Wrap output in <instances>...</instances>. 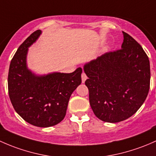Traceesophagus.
Here are the masks:
<instances>
[{"label":"esophagus","instance_id":"1","mask_svg":"<svg viewBox=\"0 0 156 156\" xmlns=\"http://www.w3.org/2000/svg\"><path fill=\"white\" fill-rule=\"evenodd\" d=\"M82 83H84L85 81H86V80H87V76L86 75V73H82Z\"/></svg>","mask_w":156,"mask_h":156}]
</instances>
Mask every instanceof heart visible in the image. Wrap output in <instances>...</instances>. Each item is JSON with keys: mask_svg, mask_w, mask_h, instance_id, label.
Returning a JSON list of instances; mask_svg holds the SVG:
<instances>
[{"mask_svg": "<svg viewBox=\"0 0 156 156\" xmlns=\"http://www.w3.org/2000/svg\"><path fill=\"white\" fill-rule=\"evenodd\" d=\"M110 46H109V45H107V46H105V47H104V50H105V51L108 50V49H110Z\"/></svg>", "mask_w": 156, "mask_h": 156, "instance_id": "heart-1", "label": "heart"}]
</instances>
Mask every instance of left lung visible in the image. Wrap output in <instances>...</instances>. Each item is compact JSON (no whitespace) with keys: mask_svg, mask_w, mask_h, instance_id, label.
I'll list each match as a JSON object with an SVG mask.
<instances>
[{"mask_svg":"<svg viewBox=\"0 0 156 156\" xmlns=\"http://www.w3.org/2000/svg\"><path fill=\"white\" fill-rule=\"evenodd\" d=\"M121 49L85 64L89 103L94 115L115 123L134 115L145 101L150 84V60L142 46L122 31Z\"/></svg>","mask_w":156,"mask_h":156,"instance_id":"left-lung-1","label":"left lung"}]
</instances>
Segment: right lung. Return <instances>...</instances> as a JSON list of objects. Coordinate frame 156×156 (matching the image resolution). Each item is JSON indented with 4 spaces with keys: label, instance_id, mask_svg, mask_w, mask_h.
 <instances>
[{
    "label": "right lung",
    "instance_id": "right-lung-1",
    "mask_svg": "<svg viewBox=\"0 0 156 156\" xmlns=\"http://www.w3.org/2000/svg\"><path fill=\"white\" fill-rule=\"evenodd\" d=\"M37 30L24 41L10 62L8 91L16 112L34 126L47 128L58 124L66 115L69 99L81 84L82 68L73 73L53 72L38 75L27 65L28 48L41 36Z\"/></svg>",
    "mask_w": 156,
    "mask_h": 156
}]
</instances>
